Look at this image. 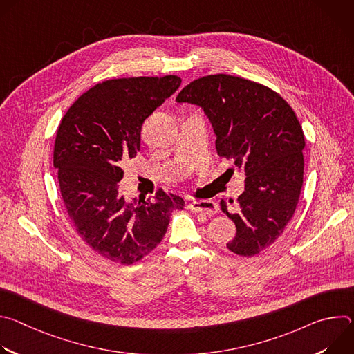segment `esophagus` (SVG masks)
I'll use <instances>...</instances> for the list:
<instances>
[{
  "label": "esophagus",
  "mask_w": 354,
  "mask_h": 354,
  "mask_svg": "<svg viewBox=\"0 0 354 354\" xmlns=\"http://www.w3.org/2000/svg\"><path fill=\"white\" fill-rule=\"evenodd\" d=\"M189 209L196 213H205L207 216H212L217 213L218 206L213 200H193L189 203Z\"/></svg>",
  "instance_id": "obj_1"
}]
</instances>
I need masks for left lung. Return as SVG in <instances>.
I'll return each mask as SVG.
<instances>
[{"mask_svg": "<svg viewBox=\"0 0 354 354\" xmlns=\"http://www.w3.org/2000/svg\"><path fill=\"white\" fill-rule=\"evenodd\" d=\"M176 102L201 108L217 154L234 160L245 175L239 209L230 213L225 201L220 203L236 227L227 248L241 257L259 254L283 234L302 187L306 138L294 111L270 88L227 74L190 82Z\"/></svg>", "mask_w": 354, "mask_h": 354, "instance_id": "left-lung-1", "label": "left lung"}]
</instances>
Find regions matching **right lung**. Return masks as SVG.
I'll return each instance as SVG.
<instances>
[{
	"instance_id": "1",
	"label": "right lung",
	"mask_w": 354,
	"mask_h": 354,
	"mask_svg": "<svg viewBox=\"0 0 354 354\" xmlns=\"http://www.w3.org/2000/svg\"><path fill=\"white\" fill-rule=\"evenodd\" d=\"M176 75L120 78L82 93L64 115L53 165L62 197L84 242L97 255L131 265L164 238L185 201L160 190L156 200H127L119 189L120 162L140 151L141 126L180 86Z\"/></svg>"
}]
</instances>
